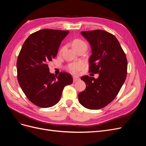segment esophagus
Segmentation results:
<instances>
[{"label": "esophagus", "instance_id": "34e87169", "mask_svg": "<svg viewBox=\"0 0 146 146\" xmlns=\"http://www.w3.org/2000/svg\"><path fill=\"white\" fill-rule=\"evenodd\" d=\"M79 80H80V78H79L78 77H73V82H76L77 81H78Z\"/></svg>", "mask_w": 146, "mask_h": 146}]
</instances>
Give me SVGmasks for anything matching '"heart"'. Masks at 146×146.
Listing matches in <instances>:
<instances>
[{
    "label": "heart",
    "mask_w": 146,
    "mask_h": 146,
    "mask_svg": "<svg viewBox=\"0 0 146 146\" xmlns=\"http://www.w3.org/2000/svg\"><path fill=\"white\" fill-rule=\"evenodd\" d=\"M72 44L73 47L76 50L82 47L87 48L86 43L80 39L77 38V39H74L72 42ZM64 47H65L64 46H62L61 47L60 50V53H61L63 51ZM83 64L82 62H74V63L69 64L67 66H66V69H67V70L70 73H72L73 74H77L80 71L81 69L83 68Z\"/></svg>",
    "instance_id": "obj_1"
}]
</instances>
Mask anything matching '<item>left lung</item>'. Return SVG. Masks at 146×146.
I'll return each mask as SVG.
<instances>
[{
    "label": "left lung",
    "instance_id": "obj_1",
    "mask_svg": "<svg viewBox=\"0 0 146 146\" xmlns=\"http://www.w3.org/2000/svg\"><path fill=\"white\" fill-rule=\"evenodd\" d=\"M81 34L91 47L89 72L99 76L96 79L88 76L81 77L86 87L78 94V101L86 108L98 110L111 103L120 91L127 77V57L117 38L107 31H86Z\"/></svg>",
    "mask_w": 146,
    "mask_h": 146
}]
</instances>
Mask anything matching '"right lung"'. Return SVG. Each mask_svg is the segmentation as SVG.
<instances>
[{
    "label": "right lung",
    "instance_id": "add662e5",
    "mask_svg": "<svg viewBox=\"0 0 146 146\" xmlns=\"http://www.w3.org/2000/svg\"><path fill=\"white\" fill-rule=\"evenodd\" d=\"M69 31L45 29L37 31L25 41L17 60V77L28 99L41 108L58 102L64 88L72 83V77L61 72H49L48 63L56 56Z\"/></svg>",
    "mask_w": 146,
    "mask_h": 146
}]
</instances>
